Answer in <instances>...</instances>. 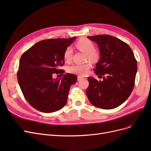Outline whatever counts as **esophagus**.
<instances>
[{
    "label": "esophagus",
    "mask_w": 151,
    "mask_h": 151,
    "mask_svg": "<svg viewBox=\"0 0 151 151\" xmlns=\"http://www.w3.org/2000/svg\"><path fill=\"white\" fill-rule=\"evenodd\" d=\"M81 79H83V77H81V76L77 77V81H81Z\"/></svg>",
    "instance_id": "obj_1"
}]
</instances>
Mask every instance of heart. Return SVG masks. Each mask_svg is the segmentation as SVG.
<instances>
[{
  "mask_svg": "<svg viewBox=\"0 0 151 151\" xmlns=\"http://www.w3.org/2000/svg\"><path fill=\"white\" fill-rule=\"evenodd\" d=\"M76 47L82 52L86 54V59L91 62H94L98 59L99 55L94 50V45L93 42L87 38H83L77 42ZM72 57V49L68 47L63 53V58L65 61L70 62ZM90 64L88 63L84 64H72L67 68L68 72L81 76H84L88 72Z\"/></svg>",
  "mask_w": 151,
  "mask_h": 151,
  "instance_id": "obj_1",
  "label": "heart"
}]
</instances>
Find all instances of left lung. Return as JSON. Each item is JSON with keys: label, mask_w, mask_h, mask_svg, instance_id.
Instances as JSON below:
<instances>
[{"label": "left lung", "mask_w": 151, "mask_h": 151, "mask_svg": "<svg viewBox=\"0 0 151 151\" xmlns=\"http://www.w3.org/2000/svg\"><path fill=\"white\" fill-rule=\"evenodd\" d=\"M88 38L99 47L100 58L94 70L103 79L88 77L87 96L99 108H115L126 101L134 88L137 65L134 52L126 43L113 36L99 35Z\"/></svg>", "instance_id": "left-lung-1"}]
</instances>
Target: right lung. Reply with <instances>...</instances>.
Instances as JSON below:
<instances>
[{
    "label": "right lung",
    "instance_id": "obj_1",
    "mask_svg": "<svg viewBox=\"0 0 151 151\" xmlns=\"http://www.w3.org/2000/svg\"><path fill=\"white\" fill-rule=\"evenodd\" d=\"M76 37L42 40L22 55L17 73L18 83L24 97L31 106L43 113L57 111L67 103L70 86L77 77L63 74L62 79L53 74H63V53Z\"/></svg>",
    "mask_w": 151,
    "mask_h": 151
}]
</instances>
